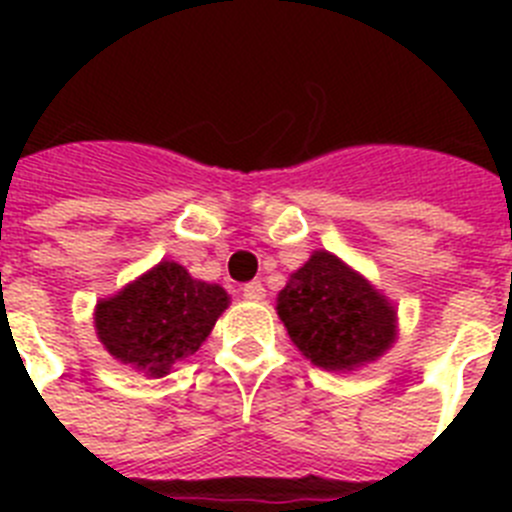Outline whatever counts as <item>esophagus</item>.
Masks as SVG:
<instances>
[{"mask_svg":"<svg viewBox=\"0 0 512 512\" xmlns=\"http://www.w3.org/2000/svg\"><path fill=\"white\" fill-rule=\"evenodd\" d=\"M243 297H246V300H253V302L264 300V297H266L264 284H261V282H248V284H243Z\"/></svg>","mask_w":512,"mask_h":512,"instance_id":"34e87169","label":"esophagus"}]
</instances>
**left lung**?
I'll return each instance as SVG.
<instances>
[{"label": "left lung", "mask_w": 512, "mask_h": 512, "mask_svg": "<svg viewBox=\"0 0 512 512\" xmlns=\"http://www.w3.org/2000/svg\"><path fill=\"white\" fill-rule=\"evenodd\" d=\"M277 315L297 351L325 372H356L397 341L395 302L325 248L289 274Z\"/></svg>", "instance_id": "obj_1"}]
</instances>
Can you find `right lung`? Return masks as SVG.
I'll return each mask as SVG.
<instances>
[{
	"label": "right lung",
	"mask_w": 512,
	"mask_h": 512,
	"mask_svg": "<svg viewBox=\"0 0 512 512\" xmlns=\"http://www.w3.org/2000/svg\"><path fill=\"white\" fill-rule=\"evenodd\" d=\"M230 295L220 284L194 279L176 261H158L94 307L104 351L143 377H166L207 341Z\"/></svg>",
	"instance_id": "right-lung-1"
}]
</instances>
